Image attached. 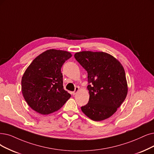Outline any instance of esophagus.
Instances as JSON below:
<instances>
[{"label":"esophagus","instance_id":"esophagus-1","mask_svg":"<svg viewBox=\"0 0 154 154\" xmlns=\"http://www.w3.org/2000/svg\"><path fill=\"white\" fill-rule=\"evenodd\" d=\"M78 90H79V87H76V88H75V91H72V94L73 95H75V94L77 93V92H78Z\"/></svg>","mask_w":154,"mask_h":154}]
</instances>
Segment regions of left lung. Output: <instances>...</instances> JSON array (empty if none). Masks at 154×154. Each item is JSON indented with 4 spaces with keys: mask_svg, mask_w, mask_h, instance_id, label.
<instances>
[{
    "mask_svg": "<svg viewBox=\"0 0 154 154\" xmlns=\"http://www.w3.org/2000/svg\"><path fill=\"white\" fill-rule=\"evenodd\" d=\"M75 58L88 72L90 98L81 107L95 121L110 118L124 102L128 93L125 71L119 61L103 52L83 51Z\"/></svg>",
    "mask_w": 154,
    "mask_h": 154,
    "instance_id": "obj_1",
    "label": "left lung"
}]
</instances>
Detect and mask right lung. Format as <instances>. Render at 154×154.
<instances>
[{
	"mask_svg": "<svg viewBox=\"0 0 154 154\" xmlns=\"http://www.w3.org/2000/svg\"><path fill=\"white\" fill-rule=\"evenodd\" d=\"M71 56L69 52L51 49L36 57L24 72L22 93L36 112L46 115L57 111L71 97L63 87L61 67Z\"/></svg>",
	"mask_w": 154,
	"mask_h": 154,
	"instance_id": "obj_1",
	"label": "right lung"
}]
</instances>
